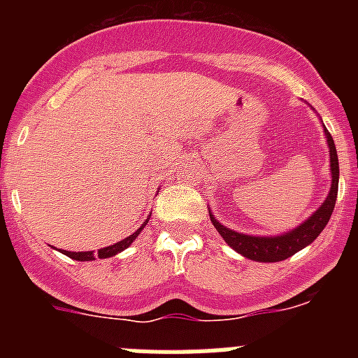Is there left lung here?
Segmentation results:
<instances>
[{
  "label": "left lung",
  "mask_w": 358,
  "mask_h": 358,
  "mask_svg": "<svg viewBox=\"0 0 358 358\" xmlns=\"http://www.w3.org/2000/svg\"><path fill=\"white\" fill-rule=\"evenodd\" d=\"M324 134H327L328 148H330V170H331V186L330 194H328L327 201L322 202L319 210L314 215H310L305 222L299 224L294 229L287 231L283 235L278 236H252L243 235V233H236V231L229 229V227L222 226L217 218L210 213L211 222H213L215 229L220 233L229 248L235 249L242 256L255 262H281L287 260L289 256L296 255L297 251H301L303 248L310 245L314 242L324 226L328 224L331 217V211L335 208V201H337V192H339V159H337V150H335L334 138L330 132L324 127Z\"/></svg>",
  "instance_id": "8db88e82"
}]
</instances>
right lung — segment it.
Returning a JSON list of instances; mask_svg holds the SVG:
<instances>
[{
  "label": "right lung",
  "instance_id": "add662e5",
  "mask_svg": "<svg viewBox=\"0 0 358 358\" xmlns=\"http://www.w3.org/2000/svg\"><path fill=\"white\" fill-rule=\"evenodd\" d=\"M147 222H148V218H147V220H145L143 224H141L140 229L136 231V233H132L131 236H127V238H123V240H120V242L113 243V245H109V248L98 249V252H93V251L71 252V251H62V249H59V251H61L62 255L69 256V258H73V260H77V262H91V260H94V258H110V256H115V255H118V252H122L123 249H127L129 245H131V243L134 242L136 236L140 235L141 229H143V227L147 226Z\"/></svg>",
  "mask_w": 358,
  "mask_h": 358
}]
</instances>
